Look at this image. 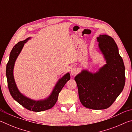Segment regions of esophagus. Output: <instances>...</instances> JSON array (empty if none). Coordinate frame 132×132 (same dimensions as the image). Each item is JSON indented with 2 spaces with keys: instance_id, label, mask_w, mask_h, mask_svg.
I'll use <instances>...</instances> for the list:
<instances>
[{
  "instance_id": "1",
  "label": "esophagus",
  "mask_w": 132,
  "mask_h": 132,
  "mask_svg": "<svg viewBox=\"0 0 132 132\" xmlns=\"http://www.w3.org/2000/svg\"><path fill=\"white\" fill-rule=\"evenodd\" d=\"M78 73L77 69L76 68H73L70 69V74L72 76H75Z\"/></svg>"
}]
</instances>
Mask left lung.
<instances>
[{
  "mask_svg": "<svg viewBox=\"0 0 132 132\" xmlns=\"http://www.w3.org/2000/svg\"><path fill=\"white\" fill-rule=\"evenodd\" d=\"M97 39L99 51L106 63L96 72L82 69L75 80L82 105L100 110L109 108L123 90L125 68L112 38L100 35Z\"/></svg>",
  "mask_w": 132,
  "mask_h": 132,
  "instance_id": "left-lung-1",
  "label": "left lung"
}]
</instances>
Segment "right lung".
Instances as JSON below:
<instances>
[{
  "mask_svg": "<svg viewBox=\"0 0 132 132\" xmlns=\"http://www.w3.org/2000/svg\"><path fill=\"white\" fill-rule=\"evenodd\" d=\"M31 38V37H28L24 41L19 42L13 48L10 53L9 60L6 66V75L7 77L9 90L13 99L28 110L34 112H41L51 109L55 105L57 100L59 93L61 92L62 88L63 87L67 81L70 80V75L68 72L60 78L55 85L52 92L44 99L38 100H32L23 94L17 88L14 80L13 71H14L15 62L23 50L24 44Z\"/></svg>",
  "mask_w": 132,
  "mask_h": 132,
  "instance_id": "add662e5",
  "label": "right lung"
}]
</instances>
